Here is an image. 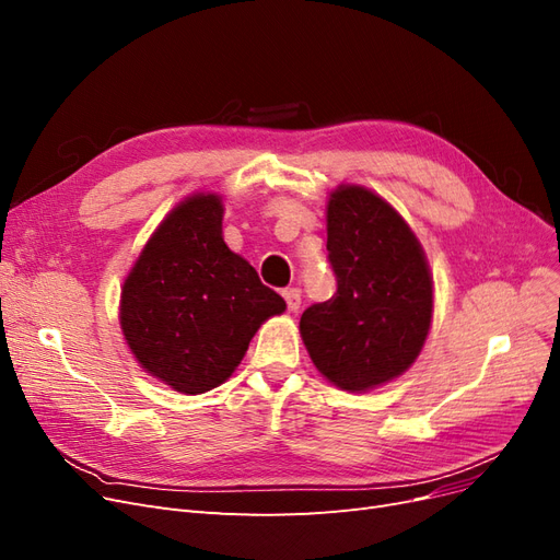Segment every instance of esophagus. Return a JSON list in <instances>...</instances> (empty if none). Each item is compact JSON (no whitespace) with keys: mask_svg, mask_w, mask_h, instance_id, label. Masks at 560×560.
I'll list each match as a JSON object with an SVG mask.
<instances>
[{"mask_svg":"<svg viewBox=\"0 0 560 560\" xmlns=\"http://www.w3.org/2000/svg\"><path fill=\"white\" fill-rule=\"evenodd\" d=\"M284 301H287V308H290L292 313H296L301 308V292L296 290V287H287V290L282 292Z\"/></svg>","mask_w":560,"mask_h":560,"instance_id":"obj_1","label":"esophagus"}]
</instances>
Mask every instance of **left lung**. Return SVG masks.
<instances>
[{
    "label": "left lung",
    "mask_w": 560,
    "mask_h": 560,
    "mask_svg": "<svg viewBox=\"0 0 560 560\" xmlns=\"http://www.w3.org/2000/svg\"><path fill=\"white\" fill-rule=\"evenodd\" d=\"M336 294L301 315L311 360L334 385L360 393L404 374L425 343L432 278L404 219L364 186H341L327 208Z\"/></svg>",
    "instance_id": "8db88e82"
}]
</instances>
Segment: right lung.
Returning <instances> with one entry per match:
<instances>
[{
	"mask_svg": "<svg viewBox=\"0 0 560 560\" xmlns=\"http://www.w3.org/2000/svg\"><path fill=\"white\" fill-rule=\"evenodd\" d=\"M222 200L198 194L163 219L121 292V329L138 362L177 393L200 395L241 364L284 299L222 238Z\"/></svg>",
	"mask_w": 560,
	"mask_h": 560,
	"instance_id": "1",
	"label": "right lung"
}]
</instances>
